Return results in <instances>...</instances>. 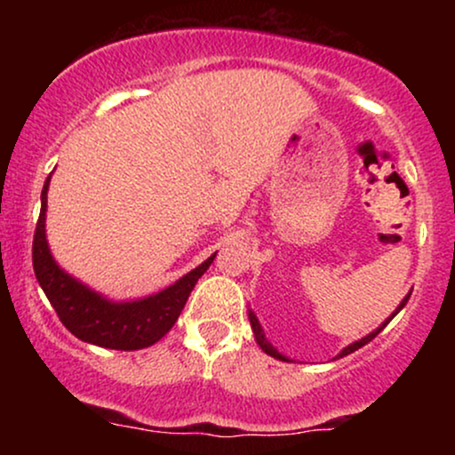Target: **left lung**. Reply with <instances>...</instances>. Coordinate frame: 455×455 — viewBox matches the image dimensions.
<instances>
[{"label":"left lung","mask_w":455,"mask_h":455,"mask_svg":"<svg viewBox=\"0 0 455 455\" xmlns=\"http://www.w3.org/2000/svg\"><path fill=\"white\" fill-rule=\"evenodd\" d=\"M411 293H412V291H409V295H406V297H404V299H402V301H400V306H398V307H395V310H394V312H391V316H387V318H385V321H383V323H380V325H379L377 329H374V331H370V333H368V336H363V338H362V340H355L353 344H348V347H344V348H342V351L336 355V359H340V357H347V355H351V353H355V351H357V348H362V347H365V344H368L370 340H372V338H377V336H379V333H380V331H383V329H385V327H387V323L391 321V318H394L395 315H398V312L402 310V307H404V306H406V301H409V297H411ZM248 318H250V327H252V331H254V340H257V344H259V347H260V348H263V353H267V355H271V357H274V359H280V362H291V359H289V357H284V355H282V353H278V348H275V347H274V344H271V342L267 340V338H265V331H263V327H260L259 318H257V315H254V312H252V310H248Z\"/></svg>","instance_id":"left-lung-1"}]
</instances>
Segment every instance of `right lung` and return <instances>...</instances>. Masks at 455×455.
<instances>
[{
    "label": "right lung",
    "mask_w": 455,
    "mask_h": 455,
    "mask_svg": "<svg viewBox=\"0 0 455 455\" xmlns=\"http://www.w3.org/2000/svg\"><path fill=\"white\" fill-rule=\"evenodd\" d=\"M49 184L51 175L46 177L43 196H40L43 207H40V218L36 224L31 259H34L36 280L43 286L44 295L49 297L60 321L64 323L68 331L75 333L78 340L96 344L102 348L139 351V348H148L158 342L175 325L192 289H195L198 278L210 269L216 252L158 293L130 301L108 299V297L83 284L81 280L72 278L68 271L57 265L53 254H51L49 242H46V192H49Z\"/></svg>",
    "instance_id": "1"
}]
</instances>
